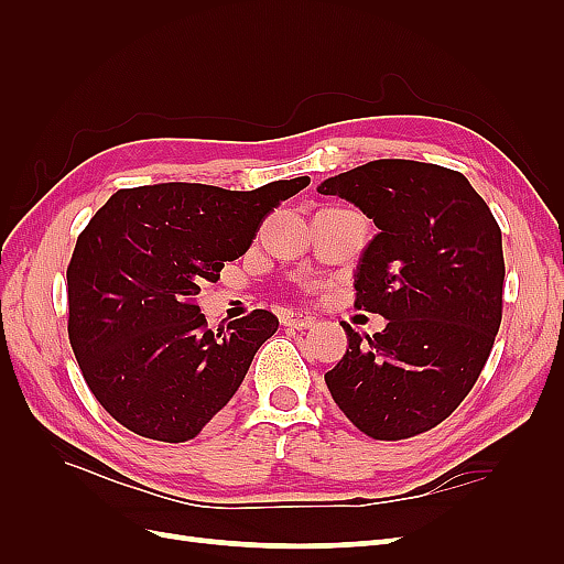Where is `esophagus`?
Returning a JSON list of instances; mask_svg holds the SVG:
<instances>
[{
  "label": "esophagus",
  "instance_id": "34e87169",
  "mask_svg": "<svg viewBox=\"0 0 564 564\" xmlns=\"http://www.w3.org/2000/svg\"><path fill=\"white\" fill-rule=\"evenodd\" d=\"M282 324H284V327H292V329H311L315 319L311 315L286 311V313H282Z\"/></svg>",
  "mask_w": 564,
  "mask_h": 564
}]
</instances>
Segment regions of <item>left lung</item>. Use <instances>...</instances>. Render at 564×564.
<instances>
[{"mask_svg": "<svg viewBox=\"0 0 564 564\" xmlns=\"http://www.w3.org/2000/svg\"><path fill=\"white\" fill-rule=\"evenodd\" d=\"M317 193L360 207L379 228L355 275V308L386 329L344 322L348 350L324 381L357 431L406 440L445 421L475 386L503 313L501 228L464 174L377 160Z\"/></svg>", "mask_w": 564, "mask_h": 564, "instance_id": "1", "label": "left lung"}]
</instances>
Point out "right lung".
<instances>
[{
  "label": "right lung",
  "instance_id": "right-lung-1",
  "mask_svg": "<svg viewBox=\"0 0 564 564\" xmlns=\"http://www.w3.org/2000/svg\"><path fill=\"white\" fill-rule=\"evenodd\" d=\"M308 183L299 176L247 193L202 183L124 187L96 212L67 265V336L84 381L117 423L185 442L230 402L280 322L251 311L212 332L197 294Z\"/></svg>",
  "mask_w": 564,
  "mask_h": 564
}]
</instances>
